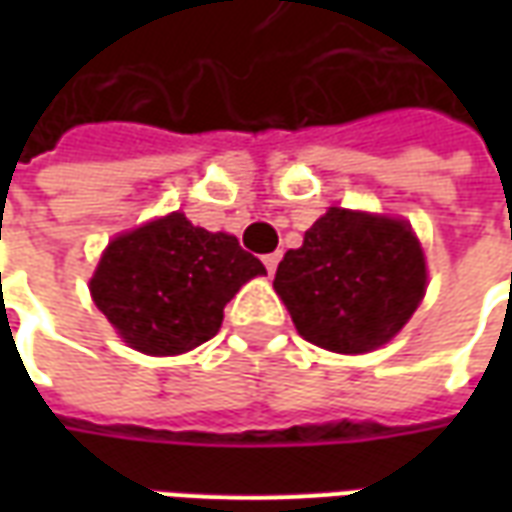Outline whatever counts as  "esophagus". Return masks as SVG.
<instances>
[{"label":"esophagus","mask_w":512,"mask_h":512,"mask_svg":"<svg viewBox=\"0 0 512 512\" xmlns=\"http://www.w3.org/2000/svg\"><path fill=\"white\" fill-rule=\"evenodd\" d=\"M279 252H271V255H266L263 257V263H266V268H268V274H274V271H277V266H279Z\"/></svg>","instance_id":"1"}]
</instances>
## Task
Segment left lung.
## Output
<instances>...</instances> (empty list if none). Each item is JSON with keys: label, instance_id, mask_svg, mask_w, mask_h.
Returning <instances> with one entry per match:
<instances>
[{"label": "left lung", "instance_id": "obj_1", "mask_svg": "<svg viewBox=\"0 0 512 512\" xmlns=\"http://www.w3.org/2000/svg\"><path fill=\"white\" fill-rule=\"evenodd\" d=\"M425 255L411 224L329 208L288 249L274 290L307 343L334 354L386 345L425 296Z\"/></svg>", "mask_w": 512, "mask_h": 512}]
</instances>
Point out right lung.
Wrapping results in <instances>:
<instances>
[{
    "mask_svg": "<svg viewBox=\"0 0 512 512\" xmlns=\"http://www.w3.org/2000/svg\"><path fill=\"white\" fill-rule=\"evenodd\" d=\"M260 274L266 266L235 235L208 233L175 211L109 241L90 293L131 348L175 356L211 340L227 301Z\"/></svg>",
    "mask_w": 512,
    "mask_h": 512,
    "instance_id": "right-lung-1",
    "label": "right lung"
}]
</instances>
